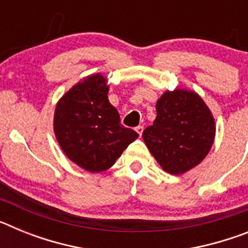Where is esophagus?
<instances>
[{"label": "esophagus", "mask_w": 248, "mask_h": 248, "mask_svg": "<svg viewBox=\"0 0 248 248\" xmlns=\"http://www.w3.org/2000/svg\"><path fill=\"white\" fill-rule=\"evenodd\" d=\"M135 131H137L139 135H141V134H143V131H144V126L143 125H138L137 128H135Z\"/></svg>", "instance_id": "34e87169"}]
</instances>
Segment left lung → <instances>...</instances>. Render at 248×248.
I'll list each match as a JSON object with an SVG mask.
<instances>
[{"mask_svg": "<svg viewBox=\"0 0 248 248\" xmlns=\"http://www.w3.org/2000/svg\"><path fill=\"white\" fill-rule=\"evenodd\" d=\"M215 135V118L202 98L176 88L157 99L156 118L144 130L143 139L164 171L181 175L207 156Z\"/></svg>", "mask_w": 248, "mask_h": 248, "instance_id": "8db88e82", "label": "left lung"}]
</instances>
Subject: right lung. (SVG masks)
Wrapping results in <instances>:
<instances>
[{
    "mask_svg": "<svg viewBox=\"0 0 248 248\" xmlns=\"http://www.w3.org/2000/svg\"><path fill=\"white\" fill-rule=\"evenodd\" d=\"M108 78L91 74L65 92L56 104L53 130L68 159L89 172L114 165L139 135L120 124L108 99Z\"/></svg>",
    "mask_w": 248,
    "mask_h": 248,
    "instance_id": "obj_1",
    "label": "right lung"
}]
</instances>
